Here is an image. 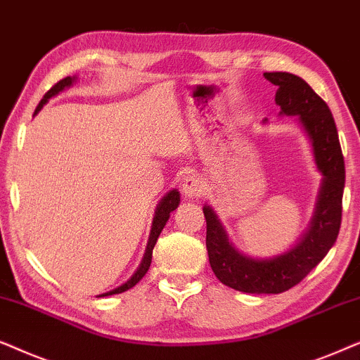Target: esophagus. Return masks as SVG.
Instances as JSON below:
<instances>
[{
	"mask_svg": "<svg viewBox=\"0 0 360 360\" xmlns=\"http://www.w3.org/2000/svg\"><path fill=\"white\" fill-rule=\"evenodd\" d=\"M181 189H183V194L186 195V198L194 199V198H200V195H202L205 186H204L202 177H199L198 174H189L184 177Z\"/></svg>",
	"mask_w": 360,
	"mask_h": 360,
	"instance_id": "1",
	"label": "esophagus"
}]
</instances>
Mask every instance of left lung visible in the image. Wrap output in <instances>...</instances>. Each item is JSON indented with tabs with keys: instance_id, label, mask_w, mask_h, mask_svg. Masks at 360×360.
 I'll list each match as a JSON object with an SVG mask.
<instances>
[{
	"instance_id": "8db88e82",
	"label": "left lung",
	"mask_w": 360,
	"mask_h": 360,
	"mask_svg": "<svg viewBox=\"0 0 360 360\" xmlns=\"http://www.w3.org/2000/svg\"><path fill=\"white\" fill-rule=\"evenodd\" d=\"M263 75L278 87L275 102L281 108L280 113L298 117L313 146L316 166L324 176L309 229L288 252L271 258H252L229 242L227 232L209 205L202 210L207 222L209 263L219 281L243 293L278 295L298 285L336 242L342 219L346 167L328 103L298 75L288 72H265Z\"/></svg>"
}]
</instances>
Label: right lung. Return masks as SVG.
Masks as SVG:
<instances>
[{"label": "right lung", "mask_w": 360, "mask_h": 360, "mask_svg": "<svg viewBox=\"0 0 360 360\" xmlns=\"http://www.w3.org/2000/svg\"><path fill=\"white\" fill-rule=\"evenodd\" d=\"M74 82H75V77H65V79L59 80V82H57V84L54 85V87H52V89L49 90V92H47V94L44 95V97H42L39 105H37L34 115L39 113V110H41L42 107H44V105H46L47 102H49V98L56 97L57 94H60L64 89L70 87V85L74 84ZM179 200H181V195H179V193H177L176 189L169 191V193H167V194L165 195V198L161 199V202L158 204V207H156L155 219H153L150 240H148L146 252H145V257H143V262H141L140 268H138V270L135 271V275H133V276L130 278V280L127 281V283H123L122 286H118V288H115V290H112V291H108V293H103V295H100V296H110V295L123 293V291L133 288V286H135V285L138 283V281H140L141 278L146 275V271L150 270L151 257H153V248H155V245H156L158 237H160L161 230H162V227H165V225H166L167 219H169V215H171L172 210L177 209V205H179Z\"/></svg>", "instance_id": "add662e5"}]
</instances>
